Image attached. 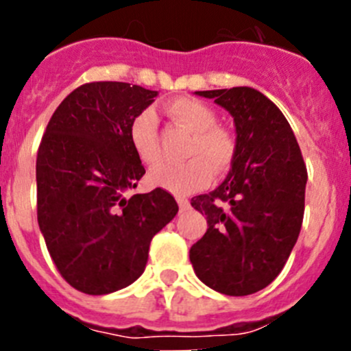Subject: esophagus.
Returning <instances> with one entry per match:
<instances>
[{"instance_id": "34e87169", "label": "esophagus", "mask_w": 351, "mask_h": 351, "mask_svg": "<svg viewBox=\"0 0 351 351\" xmlns=\"http://www.w3.org/2000/svg\"><path fill=\"white\" fill-rule=\"evenodd\" d=\"M176 202H178L180 212H186V210H189V208H190V202L186 200V198L178 197V198H176Z\"/></svg>"}]
</instances>
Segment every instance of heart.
Returning <instances> with one entry per match:
<instances>
[{
    "label": "heart",
    "mask_w": 351,
    "mask_h": 351,
    "mask_svg": "<svg viewBox=\"0 0 351 351\" xmlns=\"http://www.w3.org/2000/svg\"><path fill=\"white\" fill-rule=\"evenodd\" d=\"M178 125L192 132L185 162H162L149 173V182L175 195H189L205 189L212 180V169L222 173L231 166L236 143L231 132L217 125V113L195 98H178L166 108ZM129 141L139 159L154 165L159 159L158 115L153 108L137 113L129 127Z\"/></svg>",
    "instance_id": "b5f03b06"
}]
</instances>
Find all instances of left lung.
I'll return each instance as SVG.
<instances>
[{
	"instance_id": "left-lung-1",
	"label": "left lung",
	"mask_w": 351,
	"mask_h": 351,
	"mask_svg": "<svg viewBox=\"0 0 351 351\" xmlns=\"http://www.w3.org/2000/svg\"><path fill=\"white\" fill-rule=\"evenodd\" d=\"M195 95L231 113L236 153L224 182L192 198L208 228L190 247V261L215 292L250 295L277 278L295 246L307 169L292 127L261 91L236 86Z\"/></svg>"
}]
</instances>
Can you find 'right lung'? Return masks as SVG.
Wrapping results in <instances>:
<instances>
[{"mask_svg":"<svg viewBox=\"0 0 351 351\" xmlns=\"http://www.w3.org/2000/svg\"><path fill=\"white\" fill-rule=\"evenodd\" d=\"M158 91L119 81L76 88L51 117L37 153V219L62 278L105 295L143 275L151 239L178 212L166 190L127 193L146 173L129 141Z\"/></svg>","mask_w":351,"mask_h":351,"instance_id":"obj_1","label":"right lung"}]
</instances>
